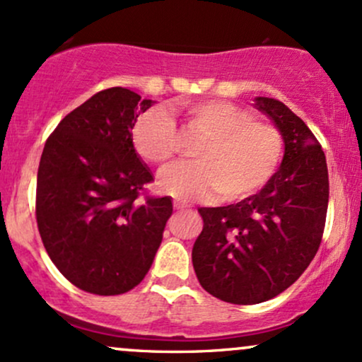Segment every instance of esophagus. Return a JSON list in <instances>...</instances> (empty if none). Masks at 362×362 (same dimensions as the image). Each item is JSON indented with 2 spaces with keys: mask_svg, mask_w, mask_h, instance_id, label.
<instances>
[{
  "mask_svg": "<svg viewBox=\"0 0 362 362\" xmlns=\"http://www.w3.org/2000/svg\"><path fill=\"white\" fill-rule=\"evenodd\" d=\"M173 206H175V209H189V207H192L184 201H175V202H173Z\"/></svg>",
  "mask_w": 362,
  "mask_h": 362,
  "instance_id": "esophagus-1",
  "label": "esophagus"
}]
</instances>
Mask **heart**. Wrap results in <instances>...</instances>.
<instances>
[{"mask_svg": "<svg viewBox=\"0 0 362 362\" xmlns=\"http://www.w3.org/2000/svg\"><path fill=\"white\" fill-rule=\"evenodd\" d=\"M189 126L207 139L199 144L194 163H178L160 177L163 192L180 201L221 194L236 201L255 194L274 175L282 155V138L271 124L250 110L223 100L184 105ZM136 151L148 163L163 167L177 149V129L163 109L141 115L132 131Z\"/></svg>", "mask_w": 362, "mask_h": 362, "instance_id": "1", "label": "heart"}]
</instances>
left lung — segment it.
<instances>
[{
  "label": "left lung",
  "mask_w": 362,
  "mask_h": 362,
  "mask_svg": "<svg viewBox=\"0 0 362 362\" xmlns=\"http://www.w3.org/2000/svg\"><path fill=\"white\" fill-rule=\"evenodd\" d=\"M253 105L284 141L279 170L260 192L223 207H201V235L192 248L197 279L207 293L233 305L272 300L317 255L328 207L325 153L284 103L257 97Z\"/></svg>",
  "instance_id": "8db88e82"
}]
</instances>
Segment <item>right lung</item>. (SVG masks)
I'll use <instances>...</instances> for the list:
<instances>
[{
	"instance_id": "add662e5",
	"label": "right lung",
	"mask_w": 362,
	"mask_h": 362,
	"mask_svg": "<svg viewBox=\"0 0 362 362\" xmlns=\"http://www.w3.org/2000/svg\"><path fill=\"white\" fill-rule=\"evenodd\" d=\"M153 100L114 86L69 112L45 143L37 173L40 238L59 272L86 293L114 296L144 279L173 213L146 197L151 170L132 129Z\"/></svg>"
}]
</instances>
